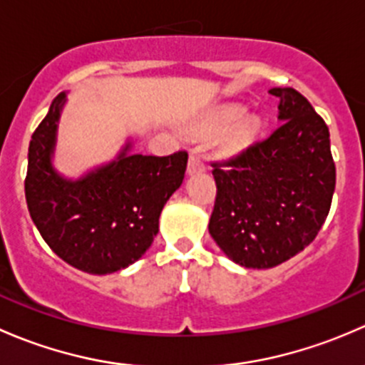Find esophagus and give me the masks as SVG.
<instances>
[{
    "label": "esophagus",
    "instance_id": "34e87169",
    "mask_svg": "<svg viewBox=\"0 0 365 365\" xmlns=\"http://www.w3.org/2000/svg\"><path fill=\"white\" fill-rule=\"evenodd\" d=\"M205 169H206V164L200 155H190L189 157V165H187V171H189V175H194V173H201V171H205Z\"/></svg>",
    "mask_w": 365,
    "mask_h": 365
}]
</instances>
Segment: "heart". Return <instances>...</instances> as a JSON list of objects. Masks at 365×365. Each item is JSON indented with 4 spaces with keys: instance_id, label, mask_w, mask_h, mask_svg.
<instances>
[{
    "instance_id": "1",
    "label": "heart",
    "mask_w": 365,
    "mask_h": 365,
    "mask_svg": "<svg viewBox=\"0 0 365 365\" xmlns=\"http://www.w3.org/2000/svg\"><path fill=\"white\" fill-rule=\"evenodd\" d=\"M227 128L220 138V146L226 153H237L244 150L252 141L259 130V123L254 116H244V109L240 106H227L220 111L205 120L201 123L203 134H215V132Z\"/></svg>"
}]
</instances>
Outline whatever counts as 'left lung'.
<instances>
[{
	"label": "left lung",
	"instance_id": "left-lung-1",
	"mask_svg": "<svg viewBox=\"0 0 365 365\" xmlns=\"http://www.w3.org/2000/svg\"><path fill=\"white\" fill-rule=\"evenodd\" d=\"M281 125L226 162H213L208 231L245 268H272L304 251L322 230L336 189L329 127L293 88H272Z\"/></svg>",
	"mask_w": 365,
	"mask_h": 365
}]
</instances>
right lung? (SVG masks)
<instances>
[{"label": "right lung", "mask_w": 365, "mask_h": 365, "mask_svg": "<svg viewBox=\"0 0 365 365\" xmlns=\"http://www.w3.org/2000/svg\"><path fill=\"white\" fill-rule=\"evenodd\" d=\"M65 93L33 132L24 180L29 215L46 244L77 270L104 275L135 263L159 233V217L182 185L187 152L168 157L130 153L118 157L77 180L53 165L58 121Z\"/></svg>", "instance_id": "obj_1"}]
</instances>
